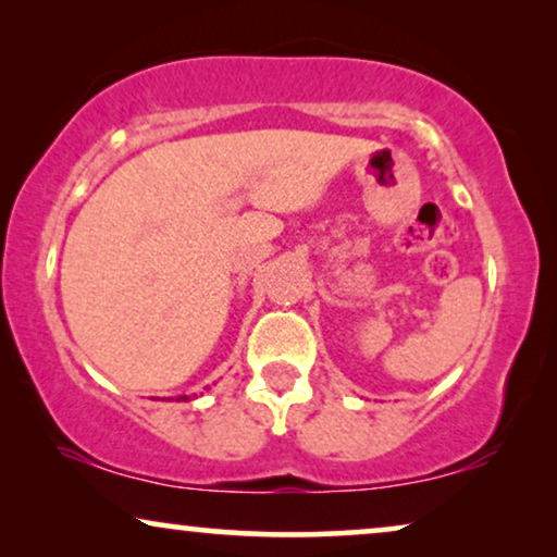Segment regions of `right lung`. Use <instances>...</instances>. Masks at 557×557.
<instances>
[{
	"label": "right lung",
	"mask_w": 557,
	"mask_h": 557,
	"mask_svg": "<svg viewBox=\"0 0 557 557\" xmlns=\"http://www.w3.org/2000/svg\"><path fill=\"white\" fill-rule=\"evenodd\" d=\"M177 400H189V398H187V395H180V398H177Z\"/></svg>",
	"instance_id": "1"
}]
</instances>
